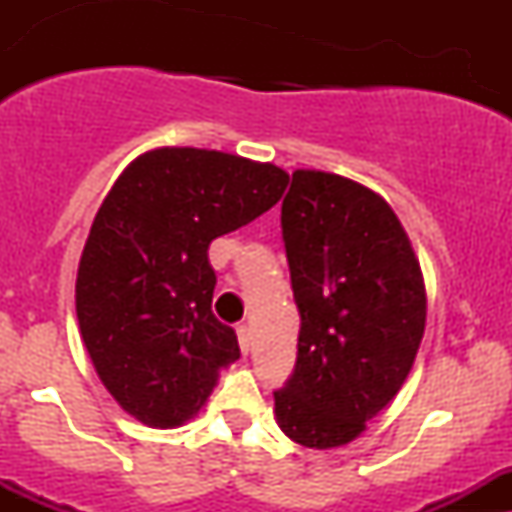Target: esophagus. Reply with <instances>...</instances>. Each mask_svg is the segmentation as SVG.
<instances>
[{
	"instance_id": "obj_1",
	"label": "esophagus",
	"mask_w": 512,
	"mask_h": 512,
	"mask_svg": "<svg viewBox=\"0 0 512 512\" xmlns=\"http://www.w3.org/2000/svg\"><path fill=\"white\" fill-rule=\"evenodd\" d=\"M237 342H240V349H242V354H247V352H250L252 334H250V327H247V324H237Z\"/></svg>"
}]
</instances>
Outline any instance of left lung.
I'll list each match as a JSON object with an SVG mask.
<instances>
[{"label": "left lung", "mask_w": 512, "mask_h": 512, "mask_svg": "<svg viewBox=\"0 0 512 512\" xmlns=\"http://www.w3.org/2000/svg\"><path fill=\"white\" fill-rule=\"evenodd\" d=\"M280 223L299 339L292 376L275 389L277 418L302 446H344L414 366L421 270L394 210L342 175L294 170Z\"/></svg>", "instance_id": "8db88e82"}]
</instances>
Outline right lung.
I'll list each match as a JSON object with an SVG mask.
<instances>
[{
  "label": "right lung",
  "mask_w": 512,
  "mask_h": 512,
  "mask_svg": "<svg viewBox=\"0 0 512 512\" xmlns=\"http://www.w3.org/2000/svg\"><path fill=\"white\" fill-rule=\"evenodd\" d=\"M287 183L272 163L198 148H158L118 175L81 255L76 314L103 386L138 421L180 426L240 359L235 329L213 314L208 247Z\"/></svg>",
  "instance_id": "obj_1"
}]
</instances>
